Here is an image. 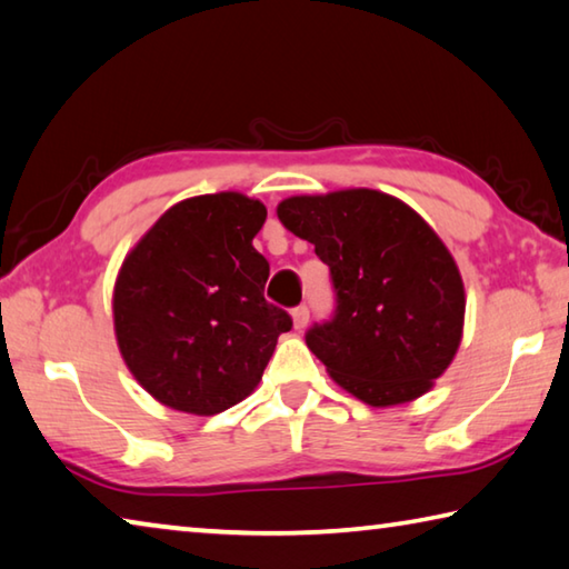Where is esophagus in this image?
<instances>
[{
    "label": "esophagus",
    "mask_w": 569,
    "mask_h": 569,
    "mask_svg": "<svg viewBox=\"0 0 569 569\" xmlns=\"http://www.w3.org/2000/svg\"><path fill=\"white\" fill-rule=\"evenodd\" d=\"M308 318H311V311H308V306H306V303H301V306H296V308H293V326H296L298 330L308 326Z\"/></svg>",
    "instance_id": "esophagus-1"
}]
</instances>
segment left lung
<instances>
[{
	"label": "left lung",
	"instance_id": "1",
	"mask_svg": "<svg viewBox=\"0 0 569 569\" xmlns=\"http://www.w3.org/2000/svg\"><path fill=\"white\" fill-rule=\"evenodd\" d=\"M278 219L330 268L333 313L306 330L330 378L370 406L422 396L460 346L465 291L436 231L388 193L293 196Z\"/></svg>",
	"mask_w": 569,
	"mask_h": 569
}]
</instances>
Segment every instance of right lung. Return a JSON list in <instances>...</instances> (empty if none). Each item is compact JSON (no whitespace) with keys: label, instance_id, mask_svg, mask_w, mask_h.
Returning a JSON list of instances; mask_svg holds the SVG:
<instances>
[{"label":"right lung","instance_id":"obj_1","mask_svg":"<svg viewBox=\"0 0 569 569\" xmlns=\"http://www.w3.org/2000/svg\"><path fill=\"white\" fill-rule=\"evenodd\" d=\"M266 206L241 193L181 201L121 266L113 328L133 378L163 406L216 416L258 386L293 328L268 303V261L253 249Z\"/></svg>","mask_w":569,"mask_h":569}]
</instances>
